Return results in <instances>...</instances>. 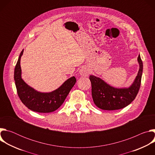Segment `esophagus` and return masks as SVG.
Here are the masks:
<instances>
[{
	"label": "esophagus",
	"mask_w": 155,
	"mask_h": 155,
	"mask_svg": "<svg viewBox=\"0 0 155 155\" xmlns=\"http://www.w3.org/2000/svg\"><path fill=\"white\" fill-rule=\"evenodd\" d=\"M90 74V70L87 67H86V66H84V67L81 68L80 70V74L81 76L86 77V76L89 75Z\"/></svg>",
	"instance_id": "34e87169"
}]
</instances>
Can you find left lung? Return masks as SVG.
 I'll list each match as a JSON object with an SVG mask.
<instances>
[{
  "mask_svg": "<svg viewBox=\"0 0 155 155\" xmlns=\"http://www.w3.org/2000/svg\"><path fill=\"white\" fill-rule=\"evenodd\" d=\"M137 60L140 67L137 75L133 83L127 88H116L100 78L90 76L93 99L98 108L106 110H118L127 106L135 99L140 89L143 72V62L140 54Z\"/></svg>",
  "mask_w": 155,
  "mask_h": 155,
  "instance_id": "left-lung-1",
  "label": "left lung"
}]
</instances>
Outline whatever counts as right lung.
Returning <instances> with one entry per match:
<instances>
[{
	"instance_id": "1",
	"label": "right lung",
	"mask_w": 155,
	"mask_h": 155,
	"mask_svg": "<svg viewBox=\"0 0 155 155\" xmlns=\"http://www.w3.org/2000/svg\"><path fill=\"white\" fill-rule=\"evenodd\" d=\"M24 50L21 52L14 72V79L18 95L21 102L29 109L39 113H50L56 110L64 102L73 86L76 78L72 77L66 80L57 90L51 93H40L28 85L21 78L20 65L21 57Z\"/></svg>"
}]
</instances>
